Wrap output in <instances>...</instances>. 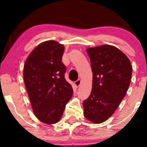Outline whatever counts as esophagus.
Listing matches in <instances>:
<instances>
[{"label":"esophagus","instance_id":"1","mask_svg":"<svg viewBox=\"0 0 147 147\" xmlns=\"http://www.w3.org/2000/svg\"><path fill=\"white\" fill-rule=\"evenodd\" d=\"M74 84H75V86H76V87H79V86H80V84H81V80H78L77 81H76L75 82H74Z\"/></svg>","mask_w":147,"mask_h":147}]
</instances>
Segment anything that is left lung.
I'll list each match as a JSON object with an SVG mask.
<instances>
[{
	"label": "left lung",
	"instance_id": "1",
	"mask_svg": "<svg viewBox=\"0 0 147 147\" xmlns=\"http://www.w3.org/2000/svg\"><path fill=\"white\" fill-rule=\"evenodd\" d=\"M93 80L91 94L84 100V116L94 123L108 119L125 96L132 77V65L124 53L114 46L88 48Z\"/></svg>",
	"mask_w": 147,
	"mask_h": 147
}]
</instances>
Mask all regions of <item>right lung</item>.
I'll use <instances>...</instances> for the list:
<instances>
[{"label": "right lung", "instance_id": "1", "mask_svg": "<svg viewBox=\"0 0 147 147\" xmlns=\"http://www.w3.org/2000/svg\"><path fill=\"white\" fill-rule=\"evenodd\" d=\"M63 51L64 46L57 41L43 42L32 51L24 65V82L33 112L46 124L61 119L73 95L71 86L64 76Z\"/></svg>", "mask_w": 147, "mask_h": 147}]
</instances>
